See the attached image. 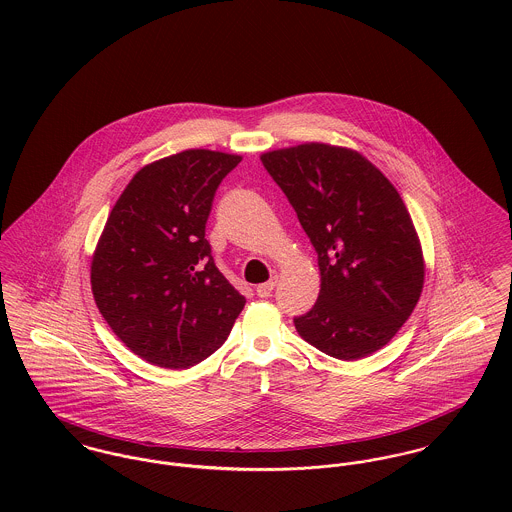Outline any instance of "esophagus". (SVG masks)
I'll return each instance as SVG.
<instances>
[{
	"instance_id": "1",
	"label": "esophagus",
	"mask_w": 512,
	"mask_h": 512,
	"mask_svg": "<svg viewBox=\"0 0 512 512\" xmlns=\"http://www.w3.org/2000/svg\"><path fill=\"white\" fill-rule=\"evenodd\" d=\"M274 288H276V278H272L270 282L260 284V286L256 288V295H258V297H270L272 292H274Z\"/></svg>"
}]
</instances>
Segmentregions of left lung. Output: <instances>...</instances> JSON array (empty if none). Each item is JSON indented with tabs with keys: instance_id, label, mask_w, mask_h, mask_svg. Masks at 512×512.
<instances>
[{
	"instance_id": "left-lung-1",
	"label": "left lung",
	"mask_w": 512,
	"mask_h": 512,
	"mask_svg": "<svg viewBox=\"0 0 512 512\" xmlns=\"http://www.w3.org/2000/svg\"><path fill=\"white\" fill-rule=\"evenodd\" d=\"M260 159L317 252L321 290L293 319L299 337L339 361L376 353L424 290V252L400 193L351 147L307 142Z\"/></svg>"
}]
</instances>
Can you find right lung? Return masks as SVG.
<instances>
[{"instance_id":"add662e5","label":"right lung","mask_w":512,"mask_h":512,"mask_svg":"<svg viewBox=\"0 0 512 512\" xmlns=\"http://www.w3.org/2000/svg\"><path fill=\"white\" fill-rule=\"evenodd\" d=\"M242 155L185 149L144 165L118 197L90 264L98 311L140 359L189 368L230 335L246 299L215 266L205 224Z\"/></svg>"}]
</instances>
